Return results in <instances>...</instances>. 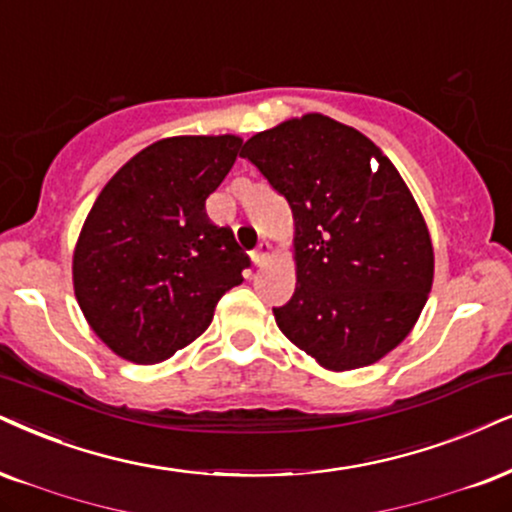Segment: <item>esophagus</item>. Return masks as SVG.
Masks as SVG:
<instances>
[{"instance_id": "esophagus-1", "label": "esophagus", "mask_w": 512, "mask_h": 512, "mask_svg": "<svg viewBox=\"0 0 512 512\" xmlns=\"http://www.w3.org/2000/svg\"><path fill=\"white\" fill-rule=\"evenodd\" d=\"M269 250H271V245H269L267 241H262L260 245H257L255 250L250 252V257H252V262H255V267H262V264L267 262V257H269Z\"/></svg>"}]
</instances>
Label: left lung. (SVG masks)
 Instances as JSON below:
<instances>
[{
    "label": "left lung",
    "instance_id": "8db88e82",
    "mask_svg": "<svg viewBox=\"0 0 512 512\" xmlns=\"http://www.w3.org/2000/svg\"><path fill=\"white\" fill-rule=\"evenodd\" d=\"M241 155L295 219L297 288L278 328L331 371L373 364L409 335L435 255L409 186L354 127L312 113L245 141Z\"/></svg>",
    "mask_w": 512,
    "mask_h": 512
}]
</instances>
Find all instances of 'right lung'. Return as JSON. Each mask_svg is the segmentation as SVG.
Listing matches in <instances>:
<instances>
[{
  "label": "right lung",
  "instance_id": "add662e5",
  "mask_svg": "<svg viewBox=\"0 0 512 512\" xmlns=\"http://www.w3.org/2000/svg\"><path fill=\"white\" fill-rule=\"evenodd\" d=\"M243 141H155L103 186L73 257L80 309L94 333L134 364H158L210 326L217 302L243 281L250 257L205 200Z\"/></svg>",
  "mask_w": 512,
  "mask_h": 512
}]
</instances>
